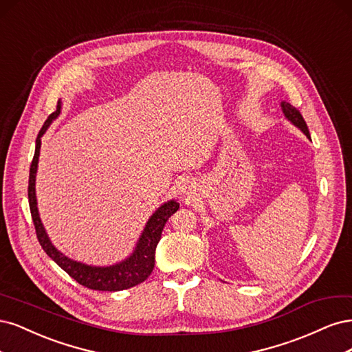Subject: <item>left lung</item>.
I'll return each instance as SVG.
<instances>
[{"label":"left lung","instance_id":"1","mask_svg":"<svg viewBox=\"0 0 352 352\" xmlns=\"http://www.w3.org/2000/svg\"><path fill=\"white\" fill-rule=\"evenodd\" d=\"M282 109H283V114H285V117H287L292 124H296V126H297L298 129H301L302 133L310 139L309 127H307V124H305V121H304V118H302V116H301V112H300L296 107H292L291 104H288V102H282Z\"/></svg>","mask_w":352,"mask_h":352}]
</instances>
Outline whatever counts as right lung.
Instances as JSON below:
<instances>
[{"instance_id":"right-lung-1","label":"right lung","mask_w":352,"mask_h":352,"mask_svg":"<svg viewBox=\"0 0 352 352\" xmlns=\"http://www.w3.org/2000/svg\"><path fill=\"white\" fill-rule=\"evenodd\" d=\"M60 108L61 105L58 102V104H56V109L47 118V121L43 122V126L36 138L35 156H33L32 160L30 173H29V186H28L29 208H30L32 221H33V225H35L39 244L42 245L43 252L47 253L56 265H58L63 270H65L67 274H69L74 280L80 283V285L89 289L122 291V289L139 285V283L146 280L152 274V270L155 267V250H156L157 243L161 240L164 226L168 218L178 210L179 205L177 201L171 200L157 209L153 213V217L149 219V222H147L133 256H130L127 260H124V262L118 265L108 266V267H96V266L94 267V266L77 263L74 260H70L69 257L61 254L51 244L47 232L43 230L42 222L39 219V213L36 208V195H35V175H36V168L39 161L41 138L50 127L51 121L60 114Z\"/></svg>"}]
</instances>
